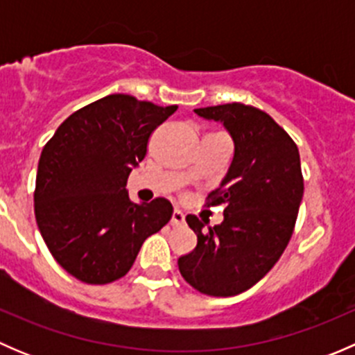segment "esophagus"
I'll use <instances>...</instances> for the list:
<instances>
[{"label": "esophagus", "instance_id": "34e87169", "mask_svg": "<svg viewBox=\"0 0 355 355\" xmlns=\"http://www.w3.org/2000/svg\"><path fill=\"white\" fill-rule=\"evenodd\" d=\"M170 223L173 227H178V225H184L185 223V216L180 209H173V214H171V220Z\"/></svg>", "mask_w": 355, "mask_h": 355}]
</instances>
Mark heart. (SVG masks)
Listing matches in <instances>:
<instances>
[{"label": "heart", "instance_id": "b5f03b06", "mask_svg": "<svg viewBox=\"0 0 355 355\" xmlns=\"http://www.w3.org/2000/svg\"><path fill=\"white\" fill-rule=\"evenodd\" d=\"M191 177H192V171H184V173H182V178H184V180H189Z\"/></svg>", "mask_w": 355, "mask_h": 355}]
</instances>
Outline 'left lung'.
<instances>
[{
	"instance_id": "left-lung-1",
	"label": "left lung",
	"mask_w": 355,
	"mask_h": 355,
	"mask_svg": "<svg viewBox=\"0 0 355 355\" xmlns=\"http://www.w3.org/2000/svg\"><path fill=\"white\" fill-rule=\"evenodd\" d=\"M221 121L234 141V159L207 206L225 204L223 221L189 214L198 235L192 252L178 257V270L200 293L232 297L256 285L284 254L304 196L295 142L264 111L242 103L194 110Z\"/></svg>"
}]
</instances>
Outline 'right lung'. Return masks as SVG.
I'll return each mask as SVG.
<instances>
[{
  "instance_id": "1",
  "label": "right lung",
  "mask_w": 355,
  "mask_h": 355,
  "mask_svg": "<svg viewBox=\"0 0 355 355\" xmlns=\"http://www.w3.org/2000/svg\"><path fill=\"white\" fill-rule=\"evenodd\" d=\"M177 108L106 96L71 113L42 149L35 221L56 263L77 280L125 277L146 239L170 221V200L135 204L125 185L153 132Z\"/></svg>"
}]
</instances>
